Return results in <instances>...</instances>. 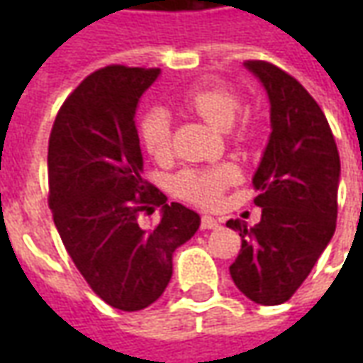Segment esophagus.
<instances>
[{
    "instance_id": "obj_1",
    "label": "esophagus",
    "mask_w": 363,
    "mask_h": 363,
    "mask_svg": "<svg viewBox=\"0 0 363 363\" xmlns=\"http://www.w3.org/2000/svg\"><path fill=\"white\" fill-rule=\"evenodd\" d=\"M200 228L202 229H218L220 228V221L212 218V216H202L200 220Z\"/></svg>"
}]
</instances>
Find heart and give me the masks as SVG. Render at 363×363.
I'll return each mask as SVG.
<instances>
[{
    "label": "heart",
    "mask_w": 363,
    "mask_h": 363,
    "mask_svg": "<svg viewBox=\"0 0 363 363\" xmlns=\"http://www.w3.org/2000/svg\"><path fill=\"white\" fill-rule=\"evenodd\" d=\"M181 104L194 112L218 130L233 126L241 111V96L233 87L223 83H208L190 89L182 96ZM255 132L251 120H243L235 128L237 140H249ZM140 142L145 153L155 161H163L171 155V118L165 111L153 108L145 112L138 126ZM235 169L231 165H213L204 169H182L171 181V189L179 198L192 204L212 208L220 204L228 186L235 182Z\"/></svg>",
    "instance_id": "1"
}]
</instances>
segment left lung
Instances as JSON below:
<instances>
[{"instance_id":"8db88e82","label":"left lung","mask_w":363,"mask_h":363,"mask_svg":"<svg viewBox=\"0 0 363 363\" xmlns=\"http://www.w3.org/2000/svg\"><path fill=\"white\" fill-rule=\"evenodd\" d=\"M245 67L267 89L272 134L252 177L260 221L255 228L228 221L241 237L229 274L251 301L280 305L335 235L340 157L325 112L296 77L262 60H247Z\"/></svg>"}]
</instances>
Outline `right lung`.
Here are the masks:
<instances>
[{"instance_id": "right-lung-1", "label": "right lung", "mask_w": 363, "mask_h": 363, "mask_svg": "<svg viewBox=\"0 0 363 363\" xmlns=\"http://www.w3.org/2000/svg\"><path fill=\"white\" fill-rule=\"evenodd\" d=\"M157 67L106 66L60 106L48 142V206L62 243L89 288L120 311L157 301L173 276V252L200 216L142 179L135 108ZM162 208L143 228L141 213Z\"/></svg>"}]
</instances>
